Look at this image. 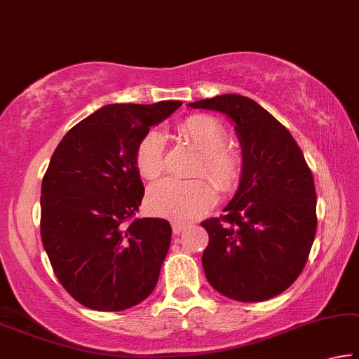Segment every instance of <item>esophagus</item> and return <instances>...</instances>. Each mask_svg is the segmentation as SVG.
<instances>
[{
  "label": "esophagus",
  "instance_id": "esophagus-1",
  "mask_svg": "<svg viewBox=\"0 0 359 359\" xmlns=\"http://www.w3.org/2000/svg\"><path fill=\"white\" fill-rule=\"evenodd\" d=\"M184 228H186V226H184L183 223H178V222H173V223H172V229H173V234H176V236H178V234H181V233H183V231H184Z\"/></svg>",
  "mask_w": 359,
  "mask_h": 359
}]
</instances>
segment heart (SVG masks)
Segmentation results:
<instances>
[{
  "label": "heart",
  "instance_id": "b5f03b06",
  "mask_svg": "<svg viewBox=\"0 0 359 359\" xmlns=\"http://www.w3.org/2000/svg\"><path fill=\"white\" fill-rule=\"evenodd\" d=\"M178 136L197 149L201 158L192 176H208L219 189L231 191L242 175V156L226 146L223 125L210 115H192L178 125ZM136 168L142 178L156 180L163 173V137L158 131H149L136 147ZM217 202V187L205 178L191 181L163 180L149 187L146 205L157 217L175 222H192L205 215Z\"/></svg>",
  "mask_w": 359,
  "mask_h": 359
}]
</instances>
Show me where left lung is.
Returning a JSON list of instances; mask_svg holds the SVG:
<instances>
[{"label": "left lung", "instance_id": "8db88e82", "mask_svg": "<svg viewBox=\"0 0 359 359\" xmlns=\"http://www.w3.org/2000/svg\"><path fill=\"white\" fill-rule=\"evenodd\" d=\"M189 106L233 120L244 163L224 215L202 222L208 233L203 271L228 299H273L299 278L316 236L311 170L289 130L252 99L222 95Z\"/></svg>", "mask_w": 359, "mask_h": 359}]
</instances>
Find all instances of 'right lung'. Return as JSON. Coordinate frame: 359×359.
<instances>
[{
    "mask_svg": "<svg viewBox=\"0 0 359 359\" xmlns=\"http://www.w3.org/2000/svg\"><path fill=\"white\" fill-rule=\"evenodd\" d=\"M181 101L110 104L67 131L41 184V241L62 287L86 308L122 311L156 287L172 241L162 218H135L144 197L135 154Z\"/></svg>",
    "mask_w": 359,
    "mask_h": 359,
    "instance_id": "1",
    "label": "right lung"
}]
</instances>
